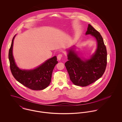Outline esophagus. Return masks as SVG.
Segmentation results:
<instances>
[{"label":"esophagus","mask_w":122,"mask_h":122,"mask_svg":"<svg viewBox=\"0 0 122 122\" xmlns=\"http://www.w3.org/2000/svg\"><path fill=\"white\" fill-rule=\"evenodd\" d=\"M62 57V54H58V56H57V59H58L59 61H60V60H61V58Z\"/></svg>","instance_id":"34e87169"}]
</instances>
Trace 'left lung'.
<instances>
[{
    "mask_svg": "<svg viewBox=\"0 0 122 122\" xmlns=\"http://www.w3.org/2000/svg\"><path fill=\"white\" fill-rule=\"evenodd\" d=\"M86 35L94 37L97 43V49L89 59L78 56L73 46L68 52V61L65 63L70 79L76 86L82 87L95 82L104 73L107 66V52L102 37L92 25L88 24Z\"/></svg>",
    "mask_w": 122,
    "mask_h": 122,
    "instance_id": "1",
    "label": "left lung"
}]
</instances>
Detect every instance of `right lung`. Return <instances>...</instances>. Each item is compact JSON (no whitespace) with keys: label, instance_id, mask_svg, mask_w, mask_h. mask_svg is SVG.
<instances>
[{"label":"right lung","instance_id":"right-lung-1","mask_svg":"<svg viewBox=\"0 0 122 122\" xmlns=\"http://www.w3.org/2000/svg\"><path fill=\"white\" fill-rule=\"evenodd\" d=\"M9 51L8 58L10 67L13 76L19 83L33 90H42L48 87L51 82L52 71L58 63L56 56L47 60L33 70L20 69L16 64L13 54L14 40Z\"/></svg>","mask_w":122,"mask_h":122}]
</instances>
